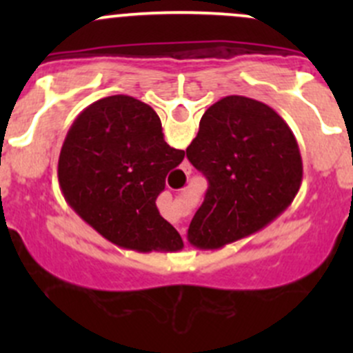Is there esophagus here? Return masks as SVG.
Returning <instances> with one entry per match:
<instances>
[{
	"label": "esophagus",
	"mask_w": 353,
	"mask_h": 353,
	"mask_svg": "<svg viewBox=\"0 0 353 353\" xmlns=\"http://www.w3.org/2000/svg\"><path fill=\"white\" fill-rule=\"evenodd\" d=\"M181 232H183V234H184V229H181Z\"/></svg>",
	"instance_id": "1"
}]
</instances>
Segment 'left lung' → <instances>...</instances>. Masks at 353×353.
Returning a JSON list of instances; mask_svg holds the SVG:
<instances>
[{"label":"left lung","instance_id":"8db88e82","mask_svg":"<svg viewBox=\"0 0 353 353\" xmlns=\"http://www.w3.org/2000/svg\"><path fill=\"white\" fill-rule=\"evenodd\" d=\"M208 179L188 241L220 249L256 234L290 206L302 183V159L288 124L270 105L229 95L208 108L186 148Z\"/></svg>","mask_w":353,"mask_h":353}]
</instances>
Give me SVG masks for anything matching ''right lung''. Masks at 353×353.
Here are the masks:
<instances>
[{"instance_id":"obj_1","label":"right lung","mask_w":353,"mask_h":353,"mask_svg":"<svg viewBox=\"0 0 353 353\" xmlns=\"http://www.w3.org/2000/svg\"><path fill=\"white\" fill-rule=\"evenodd\" d=\"M184 150L163 140L162 123L145 102L110 95L81 110L58 162L66 203L112 244L138 252L177 251L179 232L155 199Z\"/></svg>"}]
</instances>
